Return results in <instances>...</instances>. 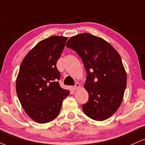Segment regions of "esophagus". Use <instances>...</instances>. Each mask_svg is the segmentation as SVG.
<instances>
[{
    "mask_svg": "<svg viewBox=\"0 0 145 145\" xmlns=\"http://www.w3.org/2000/svg\"><path fill=\"white\" fill-rule=\"evenodd\" d=\"M80 87V85L79 83H76V84L73 86V89H74V90H77L79 89Z\"/></svg>",
    "mask_w": 145,
    "mask_h": 145,
    "instance_id": "obj_1",
    "label": "esophagus"
}]
</instances>
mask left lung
I'll list each match as a JSON object with an SVG mask.
<instances>
[{
  "mask_svg": "<svg viewBox=\"0 0 145 145\" xmlns=\"http://www.w3.org/2000/svg\"><path fill=\"white\" fill-rule=\"evenodd\" d=\"M66 46L79 55L87 74L84 114L95 121L108 119L120 106L127 85L120 55L107 41L89 33L71 37Z\"/></svg>",
  "mask_w": 145,
  "mask_h": 145,
  "instance_id": "left-lung-1",
  "label": "left lung"
}]
</instances>
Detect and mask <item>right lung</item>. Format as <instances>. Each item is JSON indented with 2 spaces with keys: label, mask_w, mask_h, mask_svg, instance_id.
Here are the masks:
<instances>
[{
  "label": "right lung",
  "mask_w": 145,
  "mask_h": 145,
  "mask_svg": "<svg viewBox=\"0 0 145 145\" xmlns=\"http://www.w3.org/2000/svg\"><path fill=\"white\" fill-rule=\"evenodd\" d=\"M67 38L52 36L39 41L21 63L16 93L25 112L33 120L46 123L54 119L69 91L61 87L56 65Z\"/></svg>",
  "instance_id": "1"
}]
</instances>
